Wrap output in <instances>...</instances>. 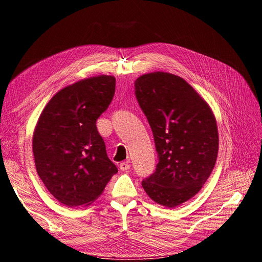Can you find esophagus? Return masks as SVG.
<instances>
[{"label":"esophagus","instance_id":"obj_1","mask_svg":"<svg viewBox=\"0 0 262 262\" xmlns=\"http://www.w3.org/2000/svg\"><path fill=\"white\" fill-rule=\"evenodd\" d=\"M119 167H120V169L122 171H126L130 169V164H129V162H122V163H120V165H119Z\"/></svg>","mask_w":262,"mask_h":262}]
</instances>
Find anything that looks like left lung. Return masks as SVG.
<instances>
[{
    "label": "left lung",
    "mask_w": 262,
    "mask_h": 262,
    "mask_svg": "<svg viewBox=\"0 0 262 262\" xmlns=\"http://www.w3.org/2000/svg\"><path fill=\"white\" fill-rule=\"evenodd\" d=\"M136 97L153 132L158 163L142 187L156 203L176 208L200 191L215 165L219 133L211 108L184 78L140 76Z\"/></svg>",
    "instance_id": "1"
}]
</instances>
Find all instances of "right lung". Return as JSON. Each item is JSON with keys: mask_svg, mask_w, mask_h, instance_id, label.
<instances>
[{"mask_svg": "<svg viewBox=\"0 0 262 262\" xmlns=\"http://www.w3.org/2000/svg\"><path fill=\"white\" fill-rule=\"evenodd\" d=\"M115 90L114 76L85 78L55 94L39 117L33 138L36 169L68 207L94 202L118 172L96 126Z\"/></svg>", "mask_w": 262, "mask_h": 262, "instance_id": "1", "label": "right lung"}]
</instances>
